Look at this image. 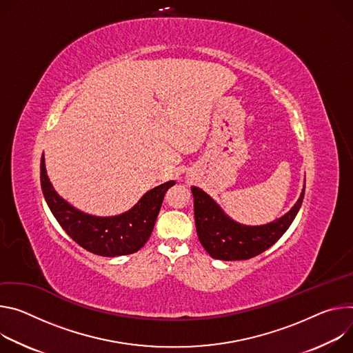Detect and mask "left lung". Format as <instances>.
<instances>
[{"label":"left lung","instance_id":"8db88e82","mask_svg":"<svg viewBox=\"0 0 353 353\" xmlns=\"http://www.w3.org/2000/svg\"><path fill=\"white\" fill-rule=\"evenodd\" d=\"M194 224L201 244L212 258L250 259L275 244L293 223L304 198V189L293 209L282 219L261 227H247L230 220L202 189L192 186Z\"/></svg>","mask_w":353,"mask_h":353}]
</instances>
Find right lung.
I'll return each instance as SVG.
<instances>
[{
	"mask_svg": "<svg viewBox=\"0 0 353 353\" xmlns=\"http://www.w3.org/2000/svg\"><path fill=\"white\" fill-rule=\"evenodd\" d=\"M175 182L168 181L148 190L128 213L114 217H95L70 206L53 189L41 161V185L48 206L68 236L84 250L102 255L117 256L137 252L150 239L164 194Z\"/></svg>",
	"mask_w": 353,
	"mask_h": 353,
	"instance_id": "obj_1",
	"label": "right lung"
}]
</instances>
